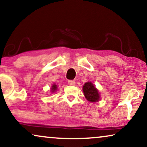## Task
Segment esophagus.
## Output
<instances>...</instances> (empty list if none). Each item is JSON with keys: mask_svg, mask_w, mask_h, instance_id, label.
Masks as SVG:
<instances>
[{"mask_svg": "<svg viewBox=\"0 0 147 147\" xmlns=\"http://www.w3.org/2000/svg\"><path fill=\"white\" fill-rule=\"evenodd\" d=\"M67 83L70 86H74L76 84V81L75 80H68Z\"/></svg>", "mask_w": 147, "mask_h": 147, "instance_id": "1", "label": "esophagus"}]
</instances>
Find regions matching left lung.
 <instances>
[{
  "instance_id": "1",
  "label": "left lung",
  "mask_w": 147,
  "mask_h": 147,
  "mask_svg": "<svg viewBox=\"0 0 147 147\" xmlns=\"http://www.w3.org/2000/svg\"><path fill=\"white\" fill-rule=\"evenodd\" d=\"M83 92L88 101L96 102L99 101L100 94L92 82H86L83 86Z\"/></svg>"
}]
</instances>
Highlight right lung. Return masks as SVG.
Listing matches in <instances>:
<instances>
[{"mask_svg": "<svg viewBox=\"0 0 147 147\" xmlns=\"http://www.w3.org/2000/svg\"><path fill=\"white\" fill-rule=\"evenodd\" d=\"M57 86L55 84H53V86H51V92H55L56 90H57Z\"/></svg>", "mask_w": 147, "mask_h": 147, "instance_id": "obj_1", "label": "right lung"}]
</instances>
